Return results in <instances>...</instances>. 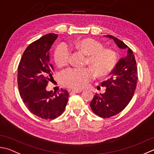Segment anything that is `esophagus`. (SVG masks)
<instances>
[{
    "instance_id": "34e87169",
    "label": "esophagus",
    "mask_w": 154,
    "mask_h": 154,
    "mask_svg": "<svg viewBox=\"0 0 154 154\" xmlns=\"http://www.w3.org/2000/svg\"><path fill=\"white\" fill-rule=\"evenodd\" d=\"M81 90H77V89H72L71 90V93H81Z\"/></svg>"
}]
</instances>
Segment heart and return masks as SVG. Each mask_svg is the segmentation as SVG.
<instances>
[{
    "instance_id": "b5f03b06",
    "label": "heart",
    "mask_w": 154,
    "mask_h": 154,
    "mask_svg": "<svg viewBox=\"0 0 154 154\" xmlns=\"http://www.w3.org/2000/svg\"><path fill=\"white\" fill-rule=\"evenodd\" d=\"M71 47L81 51L87 57L86 63L91 67L75 68L65 71L62 74V81L65 86L81 89L85 88L96 76L105 77L113 70L116 65L117 56L113 51L103 48L100 42L90 38H79L72 42ZM71 51L65 44L57 47L55 61L59 67L67 65L70 61Z\"/></svg>"
}]
</instances>
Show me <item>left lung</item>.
Returning a JSON list of instances; mask_svg holds the SVG:
<instances>
[{
	"label": "left lung",
	"instance_id": "obj_1",
	"mask_svg": "<svg viewBox=\"0 0 154 154\" xmlns=\"http://www.w3.org/2000/svg\"><path fill=\"white\" fill-rule=\"evenodd\" d=\"M119 49L127 50V55L119 59L111 72L110 78L101 83L105 87V92L96 93L90 103L93 113L103 118H109L121 112L131 100L136 89L137 69L133 51L123 42L111 35Z\"/></svg>",
	"mask_w": 154,
	"mask_h": 154
}]
</instances>
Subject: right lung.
Masks as SVG:
<instances>
[{
  "instance_id": "right-lung-1",
  "label": "right lung",
  "mask_w": 154,
  "mask_h": 154,
  "mask_svg": "<svg viewBox=\"0 0 154 154\" xmlns=\"http://www.w3.org/2000/svg\"><path fill=\"white\" fill-rule=\"evenodd\" d=\"M57 37V34L49 33L32 42L24 51L18 67L20 97L32 113L44 119L61 116L68 101L67 90L61 89L56 93L46 89L54 71L49 50Z\"/></svg>"
}]
</instances>
